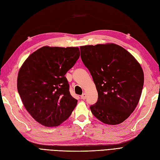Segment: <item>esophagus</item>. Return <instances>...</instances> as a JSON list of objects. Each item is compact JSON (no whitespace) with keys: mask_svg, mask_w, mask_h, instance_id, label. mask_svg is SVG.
<instances>
[{"mask_svg":"<svg viewBox=\"0 0 160 160\" xmlns=\"http://www.w3.org/2000/svg\"><path fill=\"white\" fill-rule=\"evenodd\" d=\"M81 98L82 99V100H85V99H86V94L85 93L82 94L81 96Z\"/></svg>","mask_w":160,"mask_h":160,"instance_id":"1","label":"esophagus"}]
</instances>
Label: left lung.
<instances>
[{"instance_id":"left-lung-1","label":"left lung","mask_w":160,"mask_h":160,"mask_svg":"<svg viewBox=\"0 0 160 160\" xmlns=\"http://www.w3.org/2000/svg\"><path fill=\"white\" fill-rule=\"evenodd\" d=\"M81 58L96 86L98 101L90 106L95 117L118 124L129 117L140 100L143 71L137 60L114 44L80 47Z\"/></svg>"}]
</instances>
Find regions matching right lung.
Wrapping results in <instances>:
<instances>
[{
    "mask_svg": "<svg viewBox=\"0 0 160 160\" xmlns=\"http://www.w3.org/2000/svg\"><path fill=\"white\" fill-rule=\"evenodd\" d=\"M79 56L77 47L44 46L29 55L21 67L17 89L25 108L38 122L58 126L75 109L77 100L71 96L65 75Z\"/></svg>",
    "mask_w": 160,
    "mask_h": 160,
    "instance_id": "1",
    "label": "right lung"
}]
</instances>
